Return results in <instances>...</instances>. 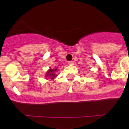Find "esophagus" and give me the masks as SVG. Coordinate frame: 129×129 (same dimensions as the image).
Instances as JSON below:
<instances>
[{
	"instance_id": "1",
	"label": "esophagus",
	"mask_w": 129,
	"mask_h": 129,
	"mask_svg": "<svg viewBox=\"0 0 129 129\" xmlns=\"http://www.w3.org/2000/svg\"><path fill=\"white\" fill-rule=\"evenodd\" d=\"M68 64L69 65H74V61H68Z\"/></svg>"
}]
</instances>
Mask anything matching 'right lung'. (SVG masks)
I'll return each instance as SVG.
<instances>
[{
    "instance_id": "add662e5",
    "label": "right lung",
    "mask_w": 129,
    "mask_h": 129,
    "mask_svg": "<svg viewBox=\"0 0 129 129\" xmlns=\"http://www.w3.org/2000/svg\"><path fill=\"white\" fill-rule=\"evenodd\" d=\"M57 71V69H49L47 72L45 74V77H48L51 79H53L56 76V75L55 74V72Z\"/></svg>"
}]
</instances>
